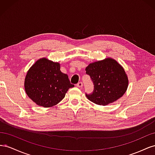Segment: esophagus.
<instances>
[{"mask_svg":"<svg viewBox=\"0 0 155 155\" xmlns=\"http://www.w3.org/2000/svg\"><path fill=\"white\" fill-rule=\"evenodd\" d=\"M83 83L82 82H79L78 84H77V87H79V88H80V87H83Z\"/></svg>","mask_w":155,"mask_h":155,"instance_id":"obj_1","label":"esophagus"}]
</instances>
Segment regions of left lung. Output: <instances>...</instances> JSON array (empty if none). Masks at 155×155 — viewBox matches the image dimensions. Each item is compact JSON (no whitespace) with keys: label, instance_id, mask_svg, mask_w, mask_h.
<instances>
[{"label":"left lung","instance_id":"obj_1","mask_svg":"<svg viewBox=\"0 0 155 155\" xmlns=\"http://www.w3.org/2000/svg\"><path fill=\"white\" fill-rule=\"evenodd\" d=\"M94 84V91L86 97L99 105H107L118 100L129 85L124 68L114 59L108 58L89 64L85 68Z\"/></svg>","mask_w":155,"mask_h":155}]
</instances>
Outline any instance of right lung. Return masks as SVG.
<instances>
[{
    "mask_svg": "<svg viewBox=\"0 0 155 155\" xmlns=\"http://www.w3.org/2000/svg\"><path fill=\"white\" fill-rule=\"evenodd\" d=\"M67 74L60 70V64L46 58L37 60L28 70L25 79L26 94L37 105L53 107L61 101L70 88Z\"/></svg>",
    "mask_w": 155,
    "mask_h": 155,
    "instance_id": "obj_1",
    "label": "right lung"
}]
</instances>
